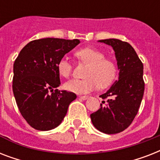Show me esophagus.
<instances>
[{"mask_svg":"<svg viewBox=\"0 0 160 160\" xmlns=\"http://www.w3.org/2000/svg\"><path fill=\"white\" fill-rule=\"evenodd\" d=\"M88 97H89V96H87V95H84V96H79V98H80V99H81V100H87Z\"/></svg>","mask_w":160,"mask_h":160,"instance_id":"esophagus-1","label":"esophagus"}]
</instances>
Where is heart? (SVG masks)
<instances>
[{
	"mask_svg": "<svg viewBox=\"0 0 160 160\" xmlns=\"http://www.w3.org/2000/svg\"><path fill=\"white\" fill-rule=\"evenodd\" d=\"M80 60L88 64L85 79H75L65 83L64 87L70 92L86 94L97 87L105 88L109 85L116 75V65L111 60L105 58V54L96 49L86 47L75 53ZM60 75L67 78L72 70V65L66 58L60 59L57 63Z\"/></svg>",
	"mask_w": 160,
	"mask_h": 160,
	"instance_id": "obj_1",
	"label": "heart"
}]
</instances>
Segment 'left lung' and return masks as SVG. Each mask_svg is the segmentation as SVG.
I'll return each mask as SVG.
<instances>
[{"label":"left lung","mask_w":160,"mask_h":160,"mask_svg":"<svg viewBox=\"0 0 160 160\" xmlns=\"http://www.w3.org/2000/svg\"><path fill=\"white\" fill-rule=\"evenodd\" d=\"M99 42L110 46L114 51L119 79L109 90L100 95L109 98L100 108L90 114L93 125L100 132L113 134L123 131L134 120L141 104L144 90L143 63L128 42L106 39Z\"/></svg>","instance_id":"8db88e82"}]
</instances>
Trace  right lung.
Instances as JSON below:
<instances>
[{
	"label": "right lung",
	"mask_w": 160,
	"mask_h": 160,
	"mask_svg": "<svg viewBox=\"0 0 160 160\" xmlns=\"http://www.w3.org/2000/svg\"><path fill=\"white\" fill-rule=\"evenodd\" d=\"M80 40L44 38L29 42L13 65V93L21 115L34 129L46 131L60 125L76 95L60 85L58 61Z\"/></svg>",
	"instance_id": "right-lung-1"
}]
</instances>
